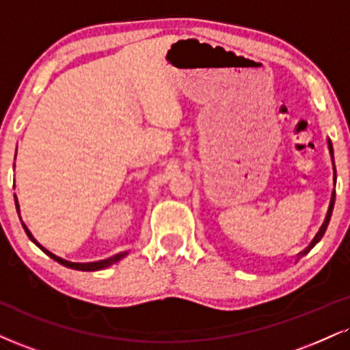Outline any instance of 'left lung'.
<instances>
[{"mask_svg": "<svg viewBox=\"0 0 350 350\" xmlns=\"http://www.w3.org/2000/svg\"><path fill=\"white\" fill-rule=\"evenodd\" d=\"M327 148H329V154H331V158H332V163H334V151H332V143H331V140H327ZM334 184H336V167H334ZM334 200H336V191H332L331 202H329V208H327L326 218H324V223L321 225V228H319V231L317 233V237L313 238V241L310 243V246L306 247L305 251H301L300 254H298V258H301V256L308 254V252L314 247V244L319 243V239H321L323 234L326 233V228H327V225H329V220H331V215H332V208H334Z\"/></svg>", "mask_w": 350, "mask_h": 350, "instance_id": "1", "label": "left lung"}]
</instances>
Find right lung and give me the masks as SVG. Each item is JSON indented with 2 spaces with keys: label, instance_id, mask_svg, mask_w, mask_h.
Returning <instances> with one entry per match:
<instances>
[{
  "label": "right lung",
  "instance_id": "add662e5",
  "mask_svg": "<svg viewBox=\"0 0 350 350\" xmlns=\"http://www.w3.org/2000/svg\"><path fill=\"white\" fill-rule=\"evenodd\" d=\"M14 202H16V210H18V213H19V204H18V197H16V196H14ZM19 218H21V213H19ZM21 223H23V221H21ZM23 226H24V231H26V234L29 237V239H31L32 243H36L37 246H39L40 250L44 251L45 254L49 256V258H52L53 260H57V262H60L62 266L70 267V269H77V271H100V269H106V267H109V266H112V264L119 262V260H120L122 258H125V256H127V252H120V254H116V256H112V258L104 259V260H98V262H88V264L70 262V260H65V259L58 258V256H55L53 252H50L49 250H45V247L42 246V244H40L39 241H37L36 238L32 237V233H31V231H29V228H27L26 225H24V223H23Z\"/></svg>",
  "mask_w": 350,
  "mask_h": 350
}]
</instances>
